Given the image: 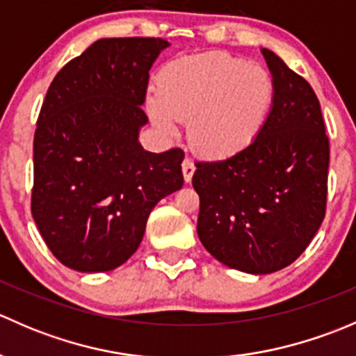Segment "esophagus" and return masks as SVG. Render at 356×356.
I'll return each instance as SVG.
<instances>
[{"label":"esophagus","instance_id":"obj_1","mask_svg":"<svg viewBox=\"0 0 356 356\" xmlns=\"http://www.w3.org/2000/svg\"><path fill=\"white\" fill-rule=\"evenodd\" d=\"M195 170H196V167H195V163H193V160H189V158H184V161H182V174H184V181L186 182H191Z\"/></svg>","mask_w":356,"mask_h":356}]
</instances>
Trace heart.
<instances>
[{
	"mask_svg": "<svg viewBox=\"0 0 356 356\" xmlns=\"http://www.w3.org/2000/svg\"><path fill=\"white\" fill-rule=\"evenodd\" d=\"M274 99L275 84L267 68L210 51L167 63L148 110L156 127L168 134L175 132V120L189 122V143L201 155L227 158L260 136Z\"/></svg>",
	"mask_w": 356,
	"mask_h": 356,
	"instance_id": "1",
	"label": "heart"
}]
</instances>
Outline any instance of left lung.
I'll list each match as a JSON object with an SVG mask.
<instances>
[{
	"mask_svg": "<svg viewBox=\"0 0 356 356\" xmlns=\"http://www.w3.org/2000/svg\"><path fill=\"white\" fill-rule=\"evenodd\" d=\"M270 117L238 155L196 161L200 241L218 261L248 274L293 264L325 217L329 138L317 95L270 49Z\"/></svg>",
	"mask_w": 356,
	"mask_h": 356,
	"instance_id": "1",
	"label": "left lung"
}]
</instances>
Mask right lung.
<instances>
[{"label": "right lung", "mask_w": 356, "mask_h": 356, "mask_svg": "<svg viewBox=\"0 0 356 356\" xmlns=\"http://www.w3.org/2000/svg\"><path fill=\"white\" fill-rule=\"evenodd\" d=\"M168 42L108 38L56 74L34 134L31 210L51 253L79 272L132 257L155 204L184 184V152L149 153L139 129L149 68Z\"/></svg>", "instance_id": "right-lung-1"}]
</instances>
